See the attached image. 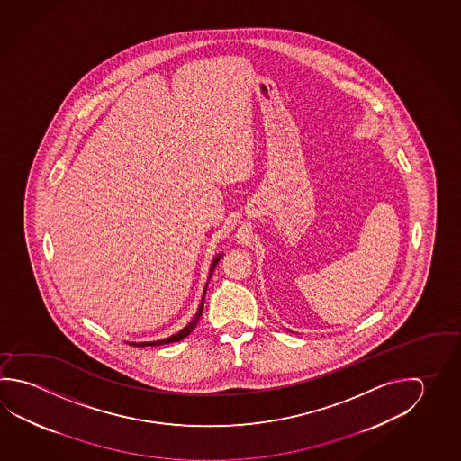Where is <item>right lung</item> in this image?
I'll return each instance as SVG.
<instances>
[{
	"label": "right lung",
	"mask_w": 461,
	"mask_h": 461,
	"mask_svg": "<svg viewBox=\"0 0 461 461\" xmlns=\"http://www.w3.org/2000/svg\"><path fill=\"white\" fill-rule=\"evenodd\" d=\"M221 257H222V253H219L218 257L212 260L210 267V276H208V283H210L211 275H212V271L216 268V265H218L219 260H221ZM208 283L204 285V291H203V297H201L200 307L196 310V313H194V317H193L192 321L184 328V330H180L178 333L176 335L168 336V338H164V339H159V341H148V343H130L131 346H160V344H168V343H176V341H180V339H184L186 336L192 333L193 330L196 328L198 325V321H200L201 315H203V305H204V295H206V289H208Z\"/></svg>",
	"instance_id": "obj_1"
}]
</instances>
